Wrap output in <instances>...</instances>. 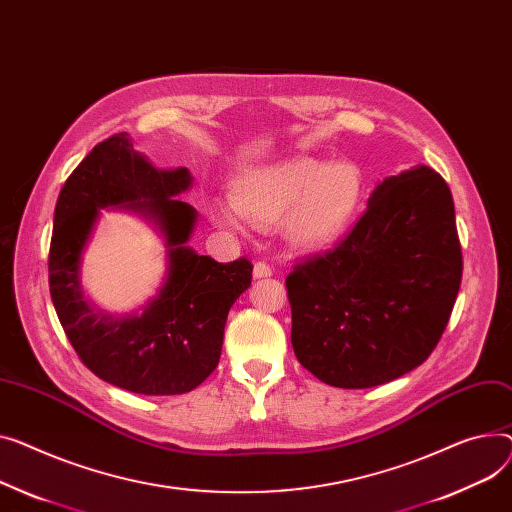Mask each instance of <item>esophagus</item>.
Instances as JSON below:
<instances>
[{"label":"esophagus","mask_w":512,"mask_h":512,"mask_svg":"<svg viewBox=\"0 0 512 512\" xmlns=\"http://www.w3.org/2000/svg\"><path fill=\"white\" fill-rule=\"evenodd\" d=\"M271 274H274V269H271L269 263H265V261H257V263H255V267H253V278L261 280V278H269Z\"/></svg>","instance_id":"34e87169"}]
</instances>
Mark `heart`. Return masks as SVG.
I'll return each mask as SVG.
<instances>
[{
	"label": "heart",
	"mask_w": 512,
	"mask_h": 512,
	"mask_svg": "<svg viewBox=\"0 0 512 512\" xmlns=\"http://www.w3.org/2000/svg\"><path fill=\"white\" fill-rule=\"evenodd\" d=\"M364 183L354 164L311 158L247 170L232 183V206L214 203L212 220L241 230L243 220L267 226L288 216V232L300 247H321L342 234L358 212Z\"/></svg>",
	"instance_id": "b5f03b06"
}]
</instances>
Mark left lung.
I'll list each match as a JSON object with an SVG mask.
<instances>
[{"label":"left lung","instance_id":"obj_1","mask_svg":"<svg viewBox=\"0 0 512 512\" xmlns=\"http://www.w3.org/2000/svg\"><path fill=\"white\" fill-rule=\"evenodd\" d=\"M461 274L445 179L422 164L387 177L344 241L286 278L298 362L339 389L403 377L440 342Z\"/></svg>","mask_w":512,"mask_h":512}]
</instances>
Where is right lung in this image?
I'll return each mask as SVG.
<instances>
[{"mask_svg":"<svg viewBox=\"0 0 512 512\" xmlns=\"http://www.w3.org/2000/svg\"><path fill=\"white\" fill-rule=\"evenodd\" d=\"M191 187L187 168L158 170L115 133L76 166L55 206L49 290L78 358L98 379L140 395H181L220 362L230 306L251 286L253 265L218 263L185 243L197 214L175 195ZM119 205L154 219L169 247V274L142 314L113 318L85 300L79 261L102 207Z\"/></svg>","mask_w":512,"mask_h":512,"instance_id":"add662e5","label":"right lung"}]
</instances>
